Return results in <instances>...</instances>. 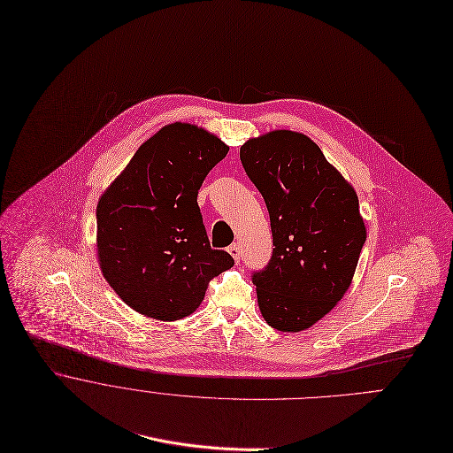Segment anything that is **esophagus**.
I'll return each mask as SVG.
<instances>
[{
	"instance_id": "1",
	"label": "esophagus",
	"mask_w": 453,
	"mask_h": 453,
	"mask_svg": "<svg viewBox=\"0 0 453 453\" xmlns=\"http://www.w3.org/2000/svg\"><path fill=\"white\" fill-rule=\"evenodd\" d=\"M227 252L233 256V259H234L236 263H240V245H238V243H233V245L227 249Z\"/></svg>"
}]
</instances>
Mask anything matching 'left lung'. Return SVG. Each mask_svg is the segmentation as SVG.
<instances>
[{"mask_svg": "<svg viewBox=\"0 0 453 453\" xmlns=\"http://www.w3.org/2000/svg\"><path fill=\"white\" fill-rule=\"evenodd\" d=\"M240 159L270 211L273 254L252 273L265 320L299 333L349 290L365 226L354 187L308 136L272 131L245 142Z\"/></svg>", "mask_w": 453, "mask_h": 453, "instance_id": "1", "label": "left lung"}]
</instances>
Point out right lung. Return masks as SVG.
Returning a JSON list of instances; mask_svg holds the SVG:
<instances>
[{
    "label": "right lung",
    "mask_w": 453,
    "mask_h": 453,
    "mask_svg": "<svg viewBox=\"0 0 453 453\" xmlns=\"http://www.w3.org/2000/svg\"><path fill=\"white\" fill-rule=\"evenodd\" d=\"M229 147L192 124H168L149 138L99 197L97 259L133 310L179 320L201 304L211 278L234 259L213 250L197 190Z\"/></svg>",
    "instance_id": "add662e5"
}]
</instances>
